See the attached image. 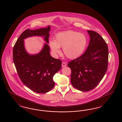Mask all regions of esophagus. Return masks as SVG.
I'll return each mask as SVG.
<instances>
[{"instance_id": "obj_1", "label": "esophagus", "mask_w": 122, "mask_h": 122, "mask_svg": "<svg viewBox=\"0 0 122 122\" xmlns=\"http://www.w3.org/2000/svg\"><path fill=\"white\" fill-rule=\"evenodd\" d=\"M66 65H66V63H65V62H62V67H65Z\"/></svg>"}]
</instances>
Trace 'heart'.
I'll list each match as a JSON object with an SVG mask.
<instances>
[{
  "mask_svg": "<svg viewBox=\"0 0 122 122\" xmlns=\"http://www.w3.org/2000/svg\"><path fill=\"white\" fill-rule=\"evenodd\" d=\"M88 44L87 36L83 33L70 30L58 32L50 42V46L55 53L60 52L59 48L63 47L64 55L74 59L81 56Z\"/></svg>",
  "mask_w": 122,
  "mask_h": 122,
  "instance_id": "1",
  "label": "heart"
}]
</instances>
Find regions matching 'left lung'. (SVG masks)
Instances as JSON below:
<instances>
[{"label":"left lung","instance_id":"8db88e82","mask_svg":"<svg viewBox=\"0 0 122 122\" xmlns=\"http://www.w3.org/2000/svg\"><path fill=\"white\" fill-rule=\"evenodd\" d=\"M87 31L90 41L86 50L68 64L72 86L82 92L91 91L98 85L107 72L108 62V46L104 39L95 31Z\"/></svg>","mask_w":122,"mask_h":122}]
</instances>
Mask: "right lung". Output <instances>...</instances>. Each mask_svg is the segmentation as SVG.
I'll return each instance as SVG.
<instances>
[{
	"label": "right lung",
	"instance_id": "right-lung-1",
	"mask_svg": "<svg viewBox=\"0 0 122 122\" xmlns=\"http://www.w3.org/2000/svg\"><path fill=\"white\" fill-rule=\"evenodd\" d=\"M50 26L30 30L26 29L21 33L13 49V61L18 76L24 84L35 92L45 93L54 87V75L61 68L62 61L51 56L49 46L45 43L41 52L34 55L26 52L24 39L33 36H43L48 43Z\"/></svg>",
	"mask_w": 122,
	"mask_h": 122
}]
</instances>
